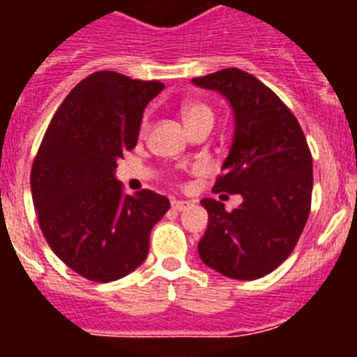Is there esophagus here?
<instances>
[{
  "label": "esophagus",
  "mask_w": 357,
  "mask_h": 357,
  "mask_svg": "<svg viewBox=\"0 0 357 357\" xmlns=\"http://www.w3.org/2000/svg\"><path fill=\"white\" fill-rule=\"evenodd\" d=\"M189 206H191V202H188V200H172V209L178 211V213L184 209H188Z\"/></svg>",
  "instance_id": "esophagus-1"
}]
</instances>
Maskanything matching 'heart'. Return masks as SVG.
<instances>
[{
    "label": "heart",
    "instance_id": "heart-1",
    "mask_svg": "<svg viewBox=\"0 0 357 357\" xmlns=\"http://www.w3.org/2000/svg\"><path fill=\"white\" fill-rule=\"evenodd\" d=\"M182 119H184L185 127L191 130L195 127H200V125H211L213 127L214 123V112L211 110V107H207L206 103L200 102H188L182 105L181 109ZM148 128V118L143 119L141 123V132H146Z\"/></svg>",
    "mask_w": 357,
    "mask_h": 357
}]
</instances>
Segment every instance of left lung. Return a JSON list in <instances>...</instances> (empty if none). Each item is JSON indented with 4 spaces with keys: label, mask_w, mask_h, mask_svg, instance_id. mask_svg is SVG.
Returning a JSON list of instances; mask_svg holds the SVG:
<instances>
[{
    "label": "left lung",
    "mask_w": 357,
    "mask_h": 357,
    "mask_svg": "<svg viewBox=\"0 0 357 357\" xmlns=\"http://www.w3.org/2000/svg\"><path fill=\"white\" fill-rule=\"evenodd\" d=\"M218 91L234 112V139L214 193L241 195L227 213L204 198L209 223L198 243L200 259L222 275L254 280L284 263L311 209L313 159L301 125L270 87L238 68L193 78Z\"/></svg>",
    "instance_id": "8db88e82"
}]
</instances>
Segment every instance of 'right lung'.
<instances>
[{"label":"right lung","instance_id":"right-lung-1","mask_svg":"<svg viewBox=\"0 0 357 357\" xmlns=\"http://www.w3.org/2000/svg\"><path fill=\"white\" fill-rule=\"evenodd\" d=\"M164 89L98 71L66 96L31 166V198L44 238L73 272L112 282L144 263L150 232L169 200L150 189L134 197L116 181L118 160L137 144L144 107Z\"/></svg>","mask_w":357,"mask_h":357}]
</instances>
